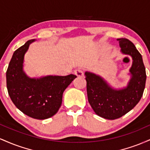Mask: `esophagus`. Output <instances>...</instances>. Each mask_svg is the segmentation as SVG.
<instances>
[{"label":"esophagus","mask_w":150,"mask_h":150,"mask_svg":"<svg viewBox=\"0 0 150 150\" xmlns=\"http://www.w3.org/2000/svg\"><path fill=\"white\" fill-rule=\"evenodd\" d=\"M74 73H75V75H76L77 77H82L84 75L83 72H82L81 70H79V69L75 70V71H74Z\"/></svg>","instance_id":"obj_1"}]
</instances>
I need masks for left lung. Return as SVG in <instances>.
<instances>
[{
    "label": "left lung",
    "instance_id": "left-lung-1",
    "mask_svg": "<svg viewBox=\"0 0 150 150\" xmlns=\"http://www.w3.org/2000/svg\"><path fill=\"white\" fill-rule=\"evenodd\" d=\"M118 41L121 52L132 58L131 78L126 87L113 89L99 75L90 72L85 73L89 104L96 114L108 120L120 118L135 107L142 97L147 77L142 55L133 43L125 38Z\"/></svg>",
    "mask_w": 150,
    "mask_h": 150
}]
</instances>
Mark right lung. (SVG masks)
<instances>
[{"instance_id":"obj_1","label":"right lung","mask_w":150,"mask_h":150,"mask_svg":"<svg viewBox=\"0 0 150 150\" xmlns=\"http://www.w3.org/2000/svg\"><path fill=\"white\" fill-rule=\"evenodd\" d=\"M34 39L15 51L6 72L8 94L13 104L27 116L44 120L54 116L62 104L63 93L76 75L30 78L23 71L24 56Z\"/></svg>"}]
</instances>
